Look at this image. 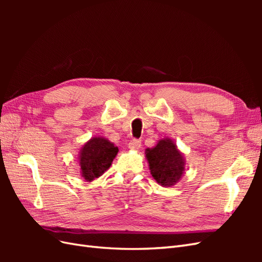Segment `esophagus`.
<instances>
[{
  "label": "esophagus",
  "mask_w": 262,
  "mask_h": 262,
  "mask_svg": "<svg viewBox=\"0 0 262 262\" xmlns=\"http://www.w3.org/2000/svg\"><path fill=\"white\" fill-rule=\"evenodd\" d=\"M141 147V140L138 139H133L130 141L129 143V148L132 150H138Z\"/></svg>",
  "instance_id": "obj_1"
}]
</instances>
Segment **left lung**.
Instances as JSON below:
<instances>
[{
	"mask_svg": "<svg viewBox=\"0 0 262 262\" xmlns=\"http://www.w3.org/2000/svg\"><path fill=\"white\" fill-rule=\"evenodd\" d=\"M150 175L163 187H172L186 171L184 153L169 138L161 139L152 148L145 149Z\"/></svg>",
	"mask_w": 262,
	"mask_h": 262,
	"instance_id": "1",
	"label": "left lung"
}]
</instances>
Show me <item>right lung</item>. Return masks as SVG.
<instances>
[{"label": "right lung", "mask_w": 262, "mask_h": 262, "mask_svg": "<svg viewBox=\"0 0 262 262\" xmlns=\"http://www.w3.org/2000/svg\"><path fill=\"white\" fill-rule=\"evenodd\" d=\"M118 152V147L105 138L90 139L83 144L77 155L81 176L90 182L100 177L112 166Z\"/></svg>", "instance_id": "1"}]
</instances>
